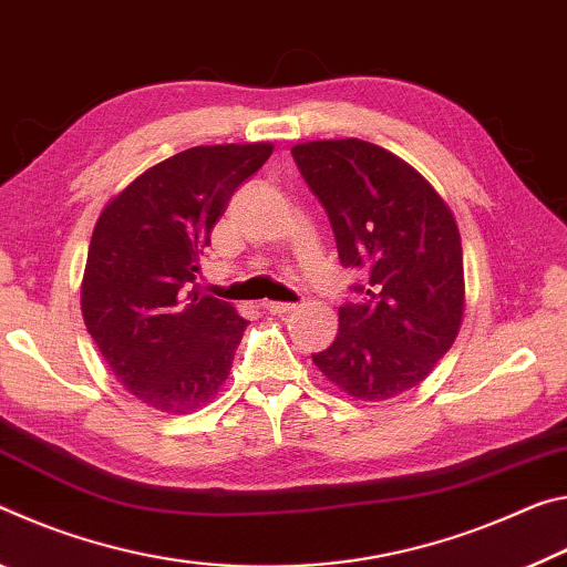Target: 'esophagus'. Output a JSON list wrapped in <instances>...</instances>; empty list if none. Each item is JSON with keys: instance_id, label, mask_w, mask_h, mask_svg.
I'll list each match as a JSON object with an SVG mask.
<instances>
[{"instance_id": "obj_1", "label": "esophagus", "mask_w": 567, "mask_h": 567, "mask_svg": "<svg viewBox=\"0 0 567 567\" xmlns=\"http://www.w3.org/2000/svg\"><path fill=\"white\" fill-rule=\"evenodd\" d=\"M264 309H266V311H271V313H278V317H281V313H291V311L296 309V303H284V301H264Z\"/></svg>"}]
</instances>
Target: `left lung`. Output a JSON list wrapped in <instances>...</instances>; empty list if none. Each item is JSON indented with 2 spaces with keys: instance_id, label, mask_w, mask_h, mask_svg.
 Wrapping results in <instances>:
<instances>
[{
  "instance_id": "left-lung-1",
  "label": "left lung",
  "mask_w": 567,
  "mask_h": 567,
  "mask_svg": "<svg viewBox=\"0 0 567 567\" xmlns=\"http://www.w3.org/2000/svg\"><path fill=\"white\" fill-rule=\"evenodd\" d=\"M327 208L339 261L364 274L357 301L339 306L333 344L313 354L351 396L389 399L424 382L457 339L465 274L457 223L412 165L374 143L291 147Z\"/></svg>"
}]
</instances>
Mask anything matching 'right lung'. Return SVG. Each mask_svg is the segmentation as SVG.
<instances>
[{
	"instance_id": "right-lung-1",
	"label": "right lung",
	"mask_w": 567,
	"mask_h": 567,
	"mask_svg": "<svg viewBox=\"0 0 567 567\" xmlns=\"http://www.w3.org/2000/svg\"><path fill=\"white\" fill-rule=\"evenodd\" d=\"M274 145H200L153 165L107 203L92 230L82 317L127 392L185 414L216 396L246 319L200 293L198 256L228 200Z\"/></svg>"
}]
</instances>
